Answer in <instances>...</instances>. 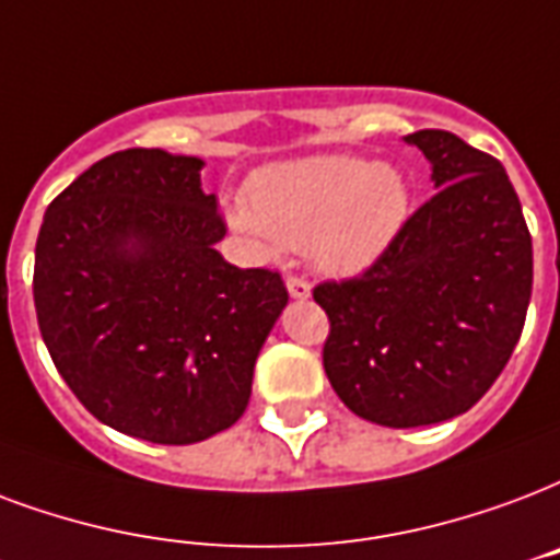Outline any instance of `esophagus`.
I'll use <instances>...</instances> for the list:
<instances>
[{"instance_id":"esophagus-1","label":"esophagus","mask_w":560,"mask_h":560,"mask_svg":"<svg viewBox=\"0 0 560 560\" xmlns=\"http://www.w3.org/2000/svg\"><path fill=\"white\" fill-rule=\"evenodd\" d=\"M288 293L290 299H311V284L305 279H296V276H288Z\"/></svg>"}]
</instances>
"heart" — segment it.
<instances>
[{"mask_svg":"<svg viewBox=\"0 0 560 560\" xmlns=\"http://www.w3.org/2000/svg\"><path fill=\"white\" fill-rule=\"evenodd\" d=\"M408 217L411 185L399 166L328 152L258 170L229 225L267 258L281 243L305 246L319 272L352 279L382 261Z\"/></svg>","mask_w":560,"mask_h":560,"instance_id":"1","label":"heart"}]
</instances>
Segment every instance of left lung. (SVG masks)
I'll return each instance as SVG.
<instances>
[{"mask_svg": "<svg viewBox=\"0 0 560 560\" xmlns=\"http://www.w3.org/2000/svg\"><path fill=\"white\" fill-rule=\"evenodd\" d=\"M438 194L361 279L314 290L323 366L361 420L417 429L469 411L505 370L532 299V234L497 158L425 128L405 138Z\"/></svg>", "mask_w": 560, "mask_h": 560, "instance_id": "8db88e82", "label": "left lung"}]
</instances>
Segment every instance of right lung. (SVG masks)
I'll return each instance as SVG.
<instances>
[{"label": "right lung", "mask_w": 560, "mask_h": 560, "mask_svg": "<svg viewBox=\"0 0 560 560\" xmlns=\"http://www.w3.org/2000/svg\"><path fill=\"white\" fill-rule=\"evenodd\" d=\"M202 158L126 149L46 208L34 249L43 343L79 402L122 434L187 446L225 432L288 305L279 272L217 252Z\"/></svg>", "instance_id": "obj_1"}]
</instances>
